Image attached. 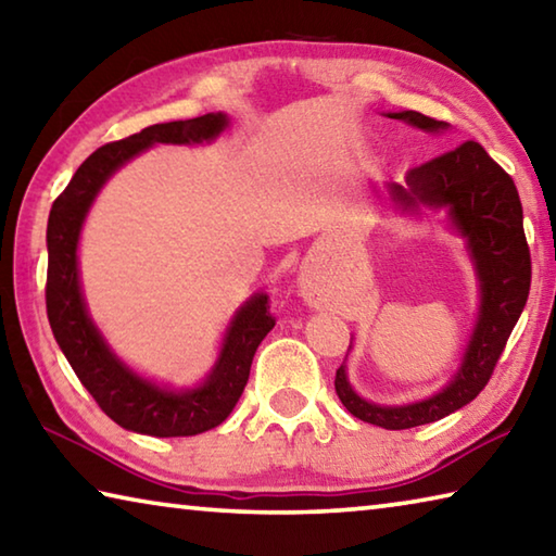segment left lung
<instances>
[{"label": "left lung", "instance_id": "obj_1", "mask_svg": "<svg viewBox=\"0 0 556 556\" xmlns=\"http://www.w3.org/2000/svg\"><path fill=\"white\" fill-rule=\"evenodd\" d=\"M388 116L425 131H442L450 126L413 110ZM388 194L401 212L417 214L420 207H444L450 212L452 227L466 239L481 283L479 319L469 349L459 371L440 393L410 405H376L356 395L349 386L344 364L337 368L334 388L349 413L383 430H410L442 420L483 391L528 303L532 261L522 229L518 188L481 143L464 141L410 168L403 185H388Z\"/></svg>", "mask_w": 556, "mask_h": 556}]
</instances>
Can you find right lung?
<instances>
[{
  "label": "right lung",
  "mask_w": 556,
  "mask_h": 556,
  "mask_svg": "<svg viewBox=\"0 0 556 556\" xmlns=\"http://www.w3.org/2000/svg\"><path fill=\"white\" fill-rule=\"evenodd\" d=\"M227 124V114L217 112L185 122L153 124L129 139L104 143L75 170L73 180L58 194L48 214V323L75 376L90 391L102 413L124 430L151 437H192L222 425L239 403L243 386L249 381L253 354L263 337L276 327L268 295H253L233 315L217 364L204 383L188 391H170L146 381L112 354L87 315L80 293L77 241L87 210L106 178L153 143L212 141Z\"/></svg>",
  "instance_id": "right-lung-1"
}]
</instances>
